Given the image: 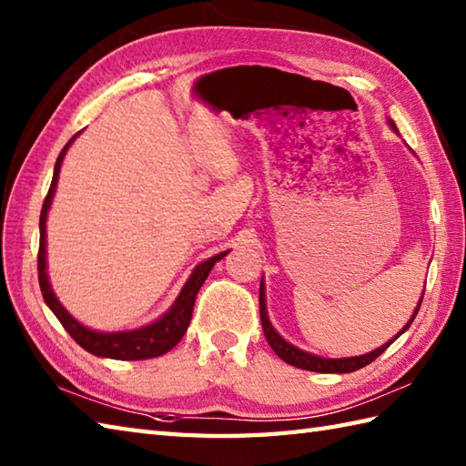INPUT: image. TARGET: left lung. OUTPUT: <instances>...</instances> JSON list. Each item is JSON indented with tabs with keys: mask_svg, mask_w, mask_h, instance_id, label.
Segmentation results:
<instances>
[{
	"mask_svg": "<svg viewBox=\"0 0 466 466\" xmlns=\"http://www.w3.org/2000/svg\"><path fill=\"white\" fill-rule=\"evenodd\" d=\"M389 126L392 127L394 132H397V126H394L392 120H389ZM422 296H424V292H422ZM420 302H422V299L419 300L417 309H414V312H412V316H410V320H409L407 324H404V329H402L397 336H394L392 340L382 344L380 349H376V350H372V352H369V354H362V356H350V359H322V356H316V354H310V352H304V350H300V349H296L294 344L286 342V340L282 339V336L274 330V326H272L270 320H268V314H266L264 282H260V320H262L264 336H266V340H268L270 349H272L276 354H279L284 362H289V364L296 366V369L312 370V372H339V374H344V372H354V370H359V369H364L366 364H370L372 360L379 359V356H380L386 349H389V346H390L394 340H397L402 332L409 330V326L412 324L414 316L419 314Z\"/></svg>",
	"mask_w": 466,
	"mask_h": 466,
	"instance_id": "8db88e82",
	"label": "left lung"
}]
</instances>
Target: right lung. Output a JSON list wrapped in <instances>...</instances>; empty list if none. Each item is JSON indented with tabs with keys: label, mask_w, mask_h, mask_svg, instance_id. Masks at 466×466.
<instances>
[{
	"label": "right lung",
	"mask_w": 466,
	"mask_h": 466,
	"mask_svg": "<svg viewBox=\"0 0 466 466\" xmlns=\"http://www.w3.org/2000/svg\"><path fill=\"white\" fill-rule=\"evenodd\" d=\"M80 136L77 132L72 140H69L64 150L59 152L56 166H54V177H52V186H49L47 196L42 206V214H39V252H37V279H39V289H42V296L46 304L49 306V310L56 314V319L62 322L67 334L82 346L84 350L92 352L96 356H104V359H114V360H146V359H156V356H162L167 350H172L174 346L182 340V336L187 330V324H190L192 312H194V302H196V294L202 289L204 280L210 274L212 266L222 260L228 252H220L208 258L206 262L198 264L190 279L184 284L182 292L177 294L176 302L172 304V309L167 310L162 319H157L156 322L142 326V329L136 330H127V332H96L90 330L87 326L77 322L72 314H69L62 302L56 299V294L49 286L47 280V270H46V220H47V210L52 206L54 194H56V186H57V177H59V167H62L64 156L67 152V147L72 146L76 137Z\"/></svg>",
	"instance_id": "1"
}]
</instances>
